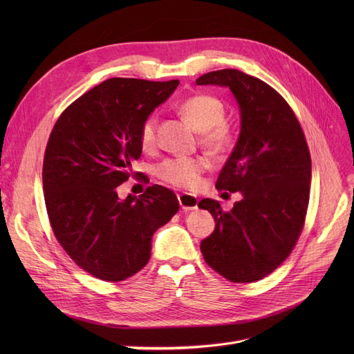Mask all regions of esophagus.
Listing matches in <instances>:
<instances>
[{
    "label": "esophagus",
    "mask_w": 354,
    "mask_h": 354,
    "mask_svg": "<svg viewBox=\"0 0 354 354\" xmlns=\"http://www.w3.org/2000/svg\"><path fill=\"white\" fill-rule=\"evenodd\" d=\"M178 203L183 211H194L198 208V198L189 194L178 195Z\"/></svg>",
    "instance_id": "esophagus-1"
}]
</instances>
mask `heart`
I'll return each mask as SVG.
<instances>
[{
  "mask_svg": "<svg viewBox=\"0 0 354 354\" xmlns=\"http://www.w3.org/2000/svg\"><path fill=\"white\" fill-rule=\"evenodd\" d=\"M180 115L201 133V143L209 152L221 155L232 143V133L224 122L226 108L217 97L209 94H195L181 102ZM156 115H149L140 127V145L145 151H151L156 143ZM208 162L203 156L169 158L156 168V176L165 183L181 187L194 189L199 185L201 174L207 169Z\"/></svg>",
  "mask_w": 354,
  "mask_h": 354,
  "instance_id": "1",
  "label": "heart"
}]
</instances>
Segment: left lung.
Instances as JSON below:
<instances>
[{"label": "left lung", "instance_id": "left-lung-1", "mask_svg": "<svg viewBox=\"0 0 354 354\" xmlns=\"http://www.w3.org/2000/svg\"><path fill=\"white\" fill-rule=\"evenodd\" d=\"M196 84L229 87L241 111L238 143L216 187L242 199L230 211L214 199L198 203L216 221L201 252L230 282L260 281L288 259L304 227L312 159L303 128L282 95L251 75L221 69Z\"/></svg>", "mask_w": 354, "mask_h": 354}]
</instances>
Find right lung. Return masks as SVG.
I'll return each instance as SVG.
<instances>
[{"label":"right lung","mask_w":354,"mask_h":354,"mask_svg":"<svg viewBox=\"0 0 354 354\" xmlns=\"http://www.w3.org/2000/svg\"><path fill=\"white\" fill-rule=\"evenodd\" d=\"M177 85L178 80H106L53 127L42 164L51 229L71 259L97 279L120 282L140 272L153 233L180 208L174 192L159 185L124 201L116 192L142 155L143 121Z\"/></svg>","instance_id":"1"}]
</instances>
